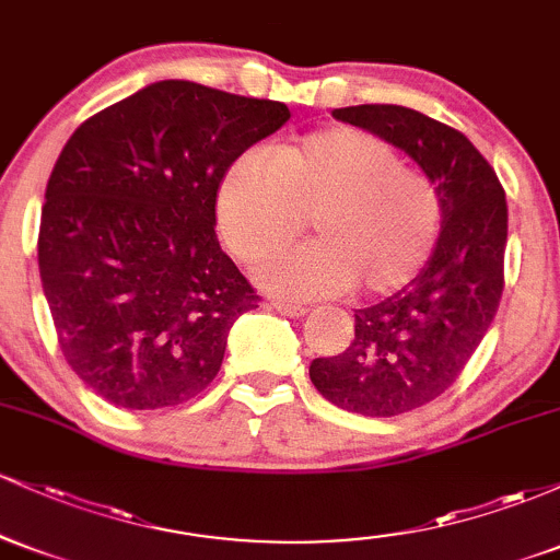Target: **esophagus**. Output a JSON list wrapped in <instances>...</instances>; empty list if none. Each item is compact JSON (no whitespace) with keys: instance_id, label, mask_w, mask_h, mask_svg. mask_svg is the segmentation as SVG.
Masks as SVG:
<instances>
[{"instance_id":"obj_1","label":"esophagus","mask_w":560,"mask_h":560,"mask_svg":"<svg viewBox=\"0 0 560 560\" xmlns=\"http://www.w3.org/2000/svg\"><path fill=\"white\" fill-rule=\"evenodd\" d=\"M276 311L281 313V316H289V318H302L307 316V307L305 305H294V302H276Z\"/></svg>"}]
</instances>
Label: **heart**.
Wrapping results in <instances>:
<instances>
[{
  "mask_svg": "<svg viewBox=\"0 0 560 560\" xmlns=\"http://www.w3.org/2000/svg\"><path fill=\"white\" fill-rule=\"evenodd\" d=\"M313 244L262 271L292 300L337 298L358 287L384 298L408 284L432 255L442 205L421 171L384 139L350 126L279 144L262 160L242 155L215 189V223L236 258L260 266L302 234Z\"/></svg>",
  "mask_w": 560,
  "mask_h": 560,
  "instance_id": "obj_1",
  "label": "heart"
}]
</instances>
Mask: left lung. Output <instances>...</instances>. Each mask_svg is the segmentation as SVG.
Masks as SVG:
<instances>
[{
    "label": "left lung",
    "mask_w": 560,
    "mask_h": 560,
    "mask_svg": "<svg viewBox=\"0 0 560 560\" xmlns=\"http://www.w3.org/2000/svg\"><path fill=\"white\" fill-rule=\"evenodd\" d=\"M413 158L442 205L436 247L421 273L378 305L355 311V337L311 363V382L337 408L410 413L436 400L474 355L503 294L505 191L464 133L400 105L331 113Z\"/></svg>",
    "instance_id": "1"
}]
</instances>
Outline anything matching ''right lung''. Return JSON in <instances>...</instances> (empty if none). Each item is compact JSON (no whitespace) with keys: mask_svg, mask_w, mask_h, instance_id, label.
Listing matches in <instances>:
<instances>
[{"mask_svg":"<svg viewBox=\"0 0 560 560\" xmlns=\"http://www.w3.org/2000/svg\"><path fill=\"white\" fill-rule=\"evenodd\" d=\"M284 102L158 81L75 128L44 195L38 273L75 376L115 408L199 395L260 298L215 236V189Z\"/></svg>","mask_w":560,"mask_h":560,"instance_id":"right-lung-1","label":"right lung"}]
</instances>
